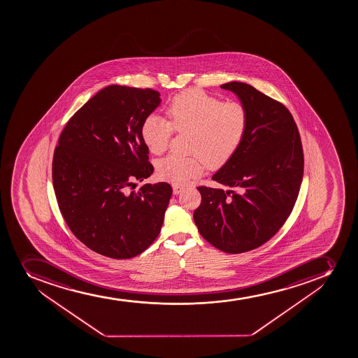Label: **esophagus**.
I'll return each mask as SVG.
<instances>
[{
	"label": "esophagus",
	"instance_id": "esophagus-1",
	"mask_svg": "<svg viewBox=\"0 0 358 358\" xmlns=\"http://www.w3.org/2000/svg\"><path fill=\"white\" fill-rule=\"evenodd\" d=\"M173 194H175V195H178V194H180V192H181L182 190H183V187H182V185H173Z\"/></svg>",
	"mask_w": 358,
	"mask_h": 358
}]
</instances>
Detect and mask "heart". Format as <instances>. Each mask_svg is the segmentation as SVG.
Returning <instances> with one entry per match:
<instances>
[{"mask_svg": "<svg viewBox=\"0 0 358 358\" xmlns=\"http://www.w3.org/2000/svg\"><path fill=\"white\" fill-rule=\"evenodd\" d=\"M170 120L159 115L145 117L142 140L150 152L159 155L169 147L173 129L192 133L190 152L195 156L169 155L159 161V177L173 183H185L209 168L229 162L241 147L248 128V110L237 101L223 103L199 90H189L173 96L168 106Z\"/></svg>", "mask_w": 358, "mask_h": 358, "instance_id": "heart-1", "label": "heart"}]
</instances>
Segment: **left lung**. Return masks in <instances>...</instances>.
<instances>
[{
    "label": "left lung",
    "instance_id": "obj_1",
    "mask_svg": "<svg viewBox=\"0 0 358 358\" xmlns=\"http://www.w3.org/2000/svg\"><path fill=\"white\" fill-rule=\"evenodd\" d=\"M239 98L248 122L241 147L213 176L229 190L199 187V234L227 253L265 244L289 217L303 177L301 138L289 110L245 83L220 86Z\"/></svg>",
    "mask_w": 358,
    "mask_h": 358
}]
</instances>
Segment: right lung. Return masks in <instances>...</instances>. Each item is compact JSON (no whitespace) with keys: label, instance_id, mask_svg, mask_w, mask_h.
Wrapping results in <instances>:
<instances>
[{"label":"right lung","instance_id":"1","mask_svg":"<svg viewBox=\"0 0 358 358\" xmlns=\"http://www.w3.org/2000/svg\"><path fill=\"white\" fill-rule=\"evenodd\" d=\"M159 103L152 89L107 86L73 114L55 149L53 189L62 215L83 244L108 258L136 257L162 227L169 183L133 190L134 181L154 171L141 127Z\"/></svg>","mask_w":358,"mask_h":358}]
</instances>
